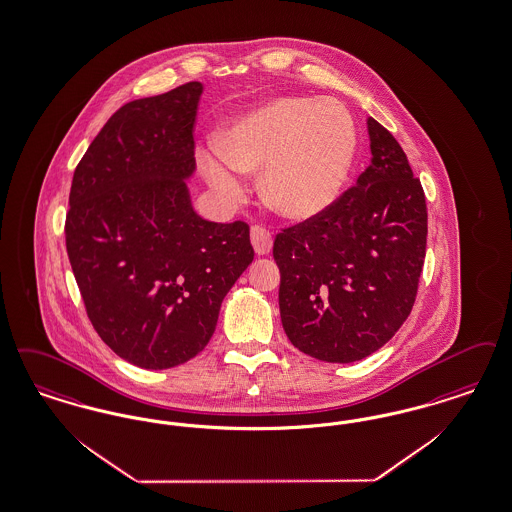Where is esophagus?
<instances>
[{
    "label": "esophagus",
    "mask_w": 512,
    "mask_h": 512,
    "mask_svg": "<svg viewBox=\"0 0 512 512\" xmlns=\"http://www.w3.org/2000/svg\"><path fill=\"white\" fill-rule=\"evenodd\" d=\"M251 244L257 255H268L272 251V234L263 226H251Z\"/></svg>",
    "instance_id": "obj_1"
}]
</instances>
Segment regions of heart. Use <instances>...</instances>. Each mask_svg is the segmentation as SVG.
I'll use <instances>...</instances> for the list:
<instances>
[{
  "instance_id": "b5f03b06",
  "label": "heart",
  "mask_w": 512,
  "mask_h": 512,
  "mask_svg": "<svg viewBox=\"0 0 512 512\" xmlns=\"http://www.w3.org/2000/svg\"><path fill=\"white\" fill-rule=\"evenodd\" d=\"M356 150L358 129L345 104L276 97L232 123L223 148L200 154V167L226 204L244 198V173L263 169L266 205L284 219L308 221L339 200Z\"/></svg>"
}]
</instances>
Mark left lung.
<instances>
[{"instance_id":"1","label":"left lung","mask_w":512,"mask_h":512,"mask_svg":"<svg viewBox=\"0 0 512 512\" xmlns=\"http://www.w3.org/2000/svg\"><path fill=\"white\" fill-rule=\"evenodd\" d=\"M371 164L326 213L274 240L280 316L293 347L350 364L383 347L415 303L427 204L408 156L368 118Z\"/></svg>"}]
</instances>
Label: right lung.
<instances>
[{
    "label": "right lung",
    "instance_id": "right-lung-1",
    "mask_svg": "<svg viewBox=\"0 0 512 512\" xmlns=\"http://www.w3.org/2000/svg\"><path fill=\"white\" fill-rule=\"evenodd\" d=\"M204 85L123 104L74 171L66 251L87 316L120 358L181 366L209 343L253 261L249 226L211 223L190 200Z\"/></svg>",
    "mask_w": 512,
    "mask_h": 512
}]
</instances>
